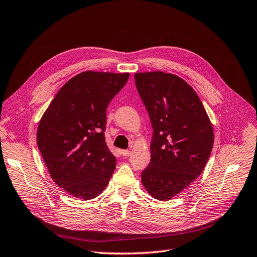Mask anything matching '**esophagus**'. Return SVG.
I'll list each match as a JSON object with an SVG mask.
<instances>
[{
	"label": "esophagus",
	"instance_id": "1",
	"mask_svg": "<svg viewBox=\"0 0 257 257\" xmlns=\"http://www.w3.org/2000/svg\"><path fill=\"white\" fill-rule=\"evenodd\" d=\"M120 153H121V155H122L123 157H129V156L131 155V151H130V150H121Z\"/></svg>",
	"mask_w": 257,
	"mask_h": 257
}]
</instances>
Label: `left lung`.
Segmentation results:
<instances>
[{"instance_id": "obj_1", "label": "left lung", "mask_w": 257, "mask_h": 257, "mask_svg": "<svg viewBox=\"0 0 257 257\" xmlns=\"http://www.w3.org/2000/svg\"><path fill=\"white\" fill-rule=\"evenodd\" d=\"M135 80L154 129L142 183L167 201L201 175L214 144L213 127L197 93L177 75L137 73Z\"/></svg>"}]
</instances>
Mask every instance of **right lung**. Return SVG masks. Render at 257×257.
<instances>
[{"mask_svg": "<svg viewBox=\"0 0 257 257\" xmlns=\"http://www.w3.org/2000/svg\"><path fill=\"white\" fill-rule=\"evenodd\" d=\"M128 73L82 72L56 94L37 131V144L55 183L79 199L97 197L109 183L116 159L104 130L107 108Z\"/></svg>", "mask_w": 257, "mask_h": 257, "instance_id": "right-lung-1", "label": "right lung"}]
</instances>
